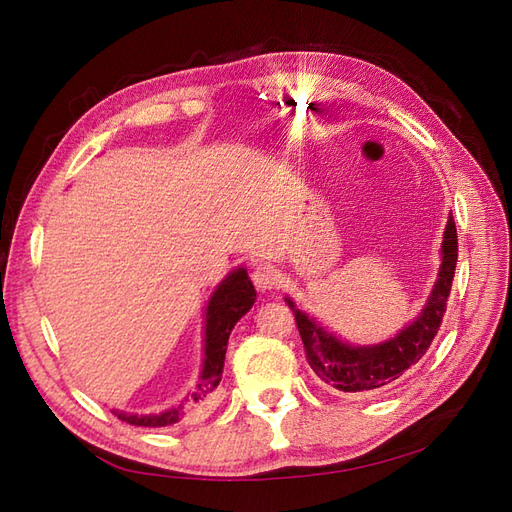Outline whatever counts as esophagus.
<instances>
[{"label":"esophagus","instance_id":"esophagus-1","mask_svg":"<svg viewBox=\"0 0 512 512\" xmlns=\"http://www.w3.org/2000/svg\"><path fill=\"white\" fill-rule=\"evenodd\" d=\"M252 280H254V284H256L258 290L267 292V290L277 288V284H280V273H277L275 267L267 265V262H260V265L254 267Z\"/></svg>","mask_w":512,"mask_h":512}]
</instances>
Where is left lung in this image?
Here are the masks:
<instances>
[{
    "label": "left lung",
    "mask_w": 512,
    "mask_h": 512,
    "mask_svg": "<svg viewBox=\"0 0 512 512\" xmlns=\"http://www.w3.org/2000/svg\"><path fill=\"white\" fill-rule=\"evenodd\" d=\"M457 265V228L448 213L440 247V271L431 288L427 303L410 324L395 337L371 346H354L339 339L335 333L318 324L316 318L294 305L286 297L303 339L307 363L316 376L329 386L344 393H378L399 380L406 371L423 359L436 337L446 312V301Z\"/></svg>",
    "instance_id": "8db88e82"
}]
</instances>
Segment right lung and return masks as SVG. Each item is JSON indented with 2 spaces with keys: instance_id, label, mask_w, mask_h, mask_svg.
<instances>
[{
  "instance_id": "add662e5",
  "label": "right lung",
  "mask_w": 512,
  "mask_h": 512,
  "mask_svg": "<svg viewBox=\"0 0 512 512\" xmlns=\"http://www.w3.org/2000/svg\"><path fill=\"white\" fill-rule=\"evenodd\" d=\"M256 301V288L243 267L232 269L213 290L205 307V337H203V367L194 389L185 395L177 406L158 414H128L113 410L117 418L138 427H166L179 423L190 410L207 404L209 395L218 389L226 359L228 337L235 324L250 312Z\"/></svg>"
}]
</instances>
